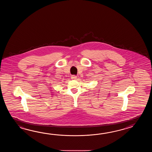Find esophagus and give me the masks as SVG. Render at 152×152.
Here are the masks:
<instances>
[{"label":"esophagus","mask_w":152,"mask_h":152,"mask_svg":"<svg viewBox=\"0 0 152 152\" xmlns=\"http://www.w3.org/2000/svg\"><path fill=\"white\" fill-rule=\"evenodd\" d=\"M71 78L72 80H76V79H77V77L76 75H72V76Z\"/></svg>","instance_id":"obj_1"}]
</instances>
